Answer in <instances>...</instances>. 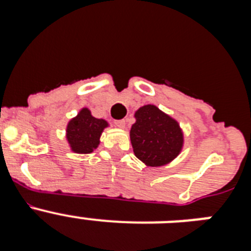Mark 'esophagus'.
I'll return each mask as SVG.
<instances>
[{
	"label": "esophagus",
	"mask_w": 251,
	"mask_h": 251,
	"mask_svg": "<svg viewBox=\"0 0 251 251\" xmlns=\"http://www.w3.org/2000/svg\"><path fill=\"white\" fill-rule=\"evenodd\" d=\"M126 123H127V121H126V119H119V121H114V124L119 128L126 127Z\"/></svg>",
	"instance_id": "obj_1"
}]
</instances>
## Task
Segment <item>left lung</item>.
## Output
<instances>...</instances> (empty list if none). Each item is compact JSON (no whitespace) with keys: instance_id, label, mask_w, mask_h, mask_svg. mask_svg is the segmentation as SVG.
<instances>
[{"instance_id":"left-lung-1","label":"left lung","mask_w":251,"mask_h":251,"mask_svg":"<svg viewBox=\"0 0 251 251\" xmlns=\"http://www.w3.org/2000/svg\"><path fill=\"white\" fill-rule=\"evenodd\" d=\"M130 142L137 158L148 166H163L175 158L182 147L178 124L154 105H145L136 113Z\"/></svg>"}]
</instances>
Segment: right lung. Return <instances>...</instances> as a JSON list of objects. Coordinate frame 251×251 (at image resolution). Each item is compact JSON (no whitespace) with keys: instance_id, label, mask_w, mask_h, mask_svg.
Returning <instances> with one entry per match:
<instances>
[{"instance_id":"obj_1","label":"right lung","mask_w":251,"mask_h":251,"mask_svg":"<svg viewBox=\"0 0 251 251\" xmlns=\"http://www.w3.org/2000/svg\"><path fill=\"white\" fill-rule=\"evenodd\" d=\"M105 121L92 117L88 109H83L68 126V141L76 153H90L98 147L99 138L106 127Z\"/></svg>"}]
</instances>
